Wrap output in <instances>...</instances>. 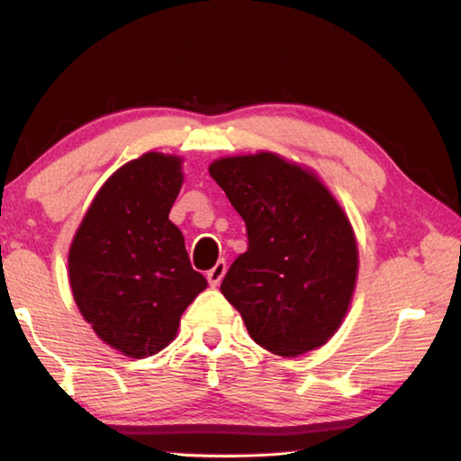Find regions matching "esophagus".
<instances>
[{
  "label": "esophagus",
  "mask_w": 461,
  "mask_h": 461,
  "mask_svg": "<svg viewBox=\"0 0 461 461\" xmlns=\"http://www.w3.org/2000/svg\"><path fill=\"white\" fill-rule=\"evenodd\" d=\"M225 270H228V264H225L223 260L217 262L215 267L207 272L209 285H212V286H220V283H221L223 276H225Z\"/></svg>",
  "instance_id": "34e87169"
}]
</instances>
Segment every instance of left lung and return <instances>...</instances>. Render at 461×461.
<instances>
[{"label": "left lung", "instance_id": "left-lung-1", "mask_svg": "<svg viewBox=\"0 0 461 461\" xmlns=\"http://www.w3.org/2000/svg\"><path fill=\"white\" fill-rule=\"evenodd\" d=\"M209 175L246 221L248 252L221 293L268 352L296 357L333 338L352 303L357 244L319 176L275 152L225 156Z\"/></svg>", "mask_w": 461, "mask_h": 461}]
</instances>
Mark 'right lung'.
I'll return each instance as SVG.
<instances>
[{"instance_id": "1", "label": "right lung", "mask_w": 461, "mask_h": 461, "mask_svg": "<svg viewBox=\"0 0 461 461\" xmlns=\"http://www.w3.org/2000/svg\"><path fill=\"white\" fill-rule=\"evenodd\" d=\"M183 158L146 152L107 178L68 249V283L101 341L148 357L176 338L207 280L191 268L181 230L168 220L183 186Z\"/></svg>"}]
</instances>
